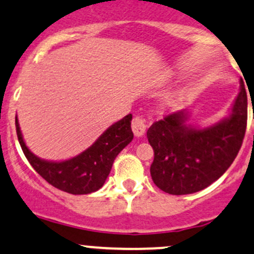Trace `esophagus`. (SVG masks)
I'll list each match as a JSON object with an SVG mask.
<instances>
[{
    "instance_id": "esophagus-1",
    "label": "esophagus",
    "mask_w": 254,
    "mask_h": 254,
    "mask_svg": "<svg viewBox=\"0 0 254 254\" xmlns=\"http://www.w3.org/2000/svg\"><path fill=\"white\" fill-rule=\"evenodd\" d=\"M146 125L145 121L140 116H134L132 120V130L134 133V135L137 137H142L145 133Z\"/></svg>"
}]
</instances>
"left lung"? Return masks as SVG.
<instances>
[{"label": "left lung", "instance_id": "8db88e82", "mask_svg": "<svg viewBox=\"0 0 254 254\" xmlns=\"http://www.w3.org/2000/svg\"><path fill=\"white\" fill-rule=\"evenodd\" d=\"M185 111L169 114L146 132L154 150L150 175L161 190L174 195L204 190L231 166L247 127V93L241 80L232 114L214 126L186 125Z\"/></svg>", "mask_w": 254, "mask_h": 254}]
</instances>
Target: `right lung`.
Instances as JSON below:
<instances>
[{
	"label": "right lung",
	"instance_id": "obj_1",
	"mask_svg": "<svg viewBox=\"0 0 254 254\" xmlns=\"http://www.w3.org/2000/svg\"><path fill=\"white\" fill-rule=\"evenodd\" d=\"M130 120V114L125 116L110 126L87 150L60 163L41 160L31 153L23 140L17 117L15 129L25 158L46 182L70 194H89L103 187L116 156L133 139Z\"/></svg>",
	"mask_w": 254,
	"mask_h": 254
}]
</instances>
